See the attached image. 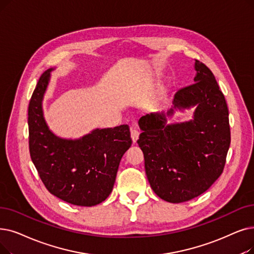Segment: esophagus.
<instances>
[{"label":"esophagus","mask_w":254,"mask_h":254,"mask_svg":"<svg viewBox=\"0 0 254 254\" xmlns=\"http://www.w3.org/2000/svg\"><path fill=\"white\" fill-rule=\"evenodd\" d=\"M139 134H140V131L136 127H130V137H131V140H133L134 143L138 140Z\"/></svg>","instance_id":"obj_1"}]
</instances>
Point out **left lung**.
I'll use <instances>...</instances> for the list:
<instances>
[{
  "label": "left lung",
  "mask_w": 254,
  "mask_h": 254,
  "mask_svg": "<svg viewBox=\"0 0 254 254\" xmlns=\"http://www.w3.org/2000/svg\"><path fill=\"white\" fill-rule=\"evenodd\" d=\"M195 83L174 95V109L196 106L194 119L166 125L161 113L142 116L137 143L147 180L163 200L181 203L204 193L222 174L230 145L224 94L205 64L195 60ZM173 113V109L167 113Z\"/></svg>",
  "instance_id": "1"
}]
</instances>
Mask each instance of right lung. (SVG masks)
<instances>
[{
	"label": "right lung",
	"mask_w": 254,
	"mask_h": 254,
	"mask_svg": "<svg viewBox=\"0 0 254 254\" xmlns=\"http://www.w3.org/2000/svg\"><path fill=\"white\" fill-rule=\"evenodd\" d=\"M51 70L41 74L29 103L32 162L51 194L74 205H96L113 189L120 160L131 144L129 127L123 125L97 128L79 140L55 136L46 124L41 108Z\"/></svg>",
	"instance_id": "right-lung-1"
}]
</instances>
